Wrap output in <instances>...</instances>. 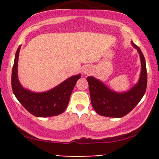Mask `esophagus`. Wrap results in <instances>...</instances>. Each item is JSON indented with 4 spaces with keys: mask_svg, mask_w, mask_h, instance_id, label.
<instances>
[{
    "mask_svg": "<svg viewBox=\"0 0 159 159\" xmlns=\"http://www.w3.org/2000/svg\"><path fill=\"white\" fill-rule=\"evenodd\" d=\"M86 72H87V71H86Z\"/></svg>",
    "mask_w": 159,
    "mask_h": 159,
    "instance_id": "esophagus-1",
    "label": "esophagus"
}]
</instances>
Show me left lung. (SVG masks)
<instances>
[{
	"mask_svg": "<svg viewBox=\"0 0 159 159\" xmlns=\"http://www.w3.org/2000/svg\"><path fill=\"white\" fill-rule=\"evenodd\" d=\"M138 49L141 61V73L138 83L126 93H118L111 90L102 82L93 77H87L92 106L99 115L109 117H123L135 107L143 98L147 85V72L144 56L139 47Z\"/></svg>",
	"mask_w": 159,
	"mask_h": 159,
	"instance_id": "obj_1",
	"label": "left lung"
}]
</instances>
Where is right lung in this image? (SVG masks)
<instances>
[{"label": "right lung", "instance_id": "obj_1", "mask_svg": "<svg viewBox=\"0 0 159 159\" xmlns=\"http://www.w3.org/2000/svg\"><path fill=\"white\" fill-rule=\"evenodd\" d=\"M19 51L20 46L16 53L11 80L12 89L16 98L28 112L37 117L54 116L62 114L68 105L71 93L76 82L81 78V75L72 76L47 92L32 93L24 89L18 80L17 67Z\"/></svg>", "mask_w": 159, "mask_h": 159}]
</instances>
